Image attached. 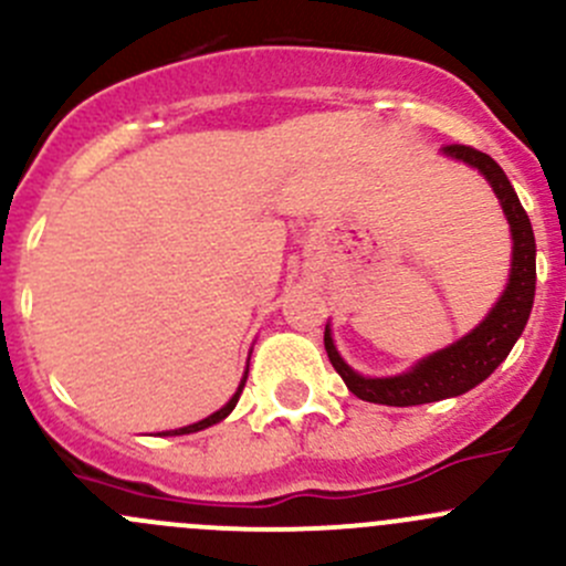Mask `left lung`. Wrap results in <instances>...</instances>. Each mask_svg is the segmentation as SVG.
Listing matches in <instances>:
<instances>
[{"instance_id": "1", "label": "left lung", "mask_w": 566, "mask_h": 566, "mask_svg": "<svg viewBox=\"0 0 566 566\" xmlns=\"http://www.w3.org/2000/svg\"><path fill=\"white\" fill-rule=\"evenodd\" d=\"M443 153L458 158V161H465L468 167L479 169V172L488 177L493 191L499 193L501 208H504L506 221L512 227V241H515V247H512L510 284H506L504 295L493 306V312L471 334L462 336L454 345L443 347V350L432 353L430 358L416 364L410 373L394 375V378H364V375L353 373L342 361L339 353H336L331 331L325 325L323 342L328 361L334 364V369L345 380L347 389L356 394L358 399H367V402L408 408V405L438 402V399L465 394L493 375V369L510 356L512 345H515L517 336L523 334L528 323L536 287V243L526 210H523L510 177L504 175V169L488 153L476 150L471 145H447Z\"/></svg>"}]
</instances>
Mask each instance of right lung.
I'll return each instance as SVG.
<instances>
[{"instance_id":"obj_1","label":"right lung","mask_w":566,"mask_h":566,"mask_svg":"<svg viewBox=\"0 0 566 566\" xmlns=\"http://www.w3.org/2000/svg\"><path fill=\"white\" fill-rule=\"evenodd\" d=\"M243 386H247V375H243L241 386H238V391H235V394H232V399H230V402H227V405H224V408H221V410H216V413H210V416H208V419L197 421V424H188V427H180V430H169V432H164V436H186V432H199V430H205V427L216 424V421L227 419V416H230V413H232V408H235V405H238V399H241V391H243Z\"/></svg>"}]
</instances>
